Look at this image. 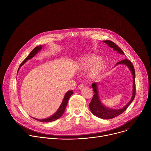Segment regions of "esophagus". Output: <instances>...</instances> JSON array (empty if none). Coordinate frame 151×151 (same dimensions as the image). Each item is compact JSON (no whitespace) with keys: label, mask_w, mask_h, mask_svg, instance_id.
<instances>
[{"label":"esophagus","mask_w":151,"mask_h":151,"mask_svg":"<svg viewBox=\"0 0 151 151\" xmlns=\"http://www.w3.org/2000/svg\"><path fill=\"white\" fill-rule=\"evenodd\" d=\"M84 87V85H83V84H80V85H79V86H78V88L79 89H82Z\"/></svg>","instance_id":"esophagus-1"}]
</instances>
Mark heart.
I'll return each instance as SVG.
<instances>
[{"instance_id": "1", "label": "heart", "mask_w": 151, "mask_h": 151, "mask_svg": "<svg viewBox=\"0 0 151 151\" xmlns=\"http://www.w3.org/2000/svg\"><path fill=\"white\" fill-rule=\"evenodd\" d=\"M106 63L96 54H88L82 57L78 63V68L81 70L89 71V76L95 78L101 73L105 69Z\"/></svg>"}]
</instances>
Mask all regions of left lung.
Masks as SVG:
<instances>
[{"mask_svg": "<svg viewBox=\"0 0 151 151\" xmlns=\"http://www.w3.org/2000/svg\"><path fill=\"white\" fill-rule=\"evenodd\" d=\"M103 42L106 43V44H107V45H109V47L112 48L114 51H116L118 53L125 55L124 52L122 51V50L116 45L115 44L114 42L111 41V40H104L103 41ZM125 64L126 65L129 69L130 70L132 75H133V94H132V97L131 99V100L129 101L127 104H126L123 108L119 109H110L108 108V107H105L100 101L99 94H98V90H97V83H92L91 86L93 88V91L94 92V94L93 97V99L89 104V107L90 109V111H91L92 114L95 115L97 117H99L101 119H112L115 117L118 116V115H121L122 113H123L128 107V106L131 104V103L133 101L136 95V82H135V70L134 66L133 65L132 63L131 62L130 60H127V59H124L122 60L118 63H116V65H118V64Z\"/></svg>", "mask_w": 151, "mask_h": 151, "instance_id": "left-lung-1", "label": "left lung"}]
</instances>
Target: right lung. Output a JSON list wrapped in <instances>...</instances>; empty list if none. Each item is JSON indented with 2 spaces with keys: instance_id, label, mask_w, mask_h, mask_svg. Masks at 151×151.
<instances>
[{
  "instance_id": "1",
  "label": "right lung",
  "mask_w": 151,
  "mask_h": 151,
  "mask_svg": "<svg viewBox=\"0 0 151 151\" xmlns=\"http://www.w3.org/2000/svg\"><path fill=\"white\" fill-rule=\"evenodd\" d=\"M42 48V45H39V46H37L32 51V52L30 53V54L25 58V60L21 63L20 66L19 67V69L20 68V67L23 65V64H24L27 60L32 58L39 51H40ZM18 69V70H19ZM73 92L72 90L71 91H68L65 96H64V99H63V100L60 105V106L59 107L58 109L57 110V111L51 116L48 118H46V119H36V118H34L35 119H36L37 121H39L40 122H52V121H55L57 120V119L60 118L61 115L63 114V113L64 112V111H65V109L66 107V106H67V104H68V100L70 98V97L73 94Z\"/></svg>"
}]
</instances>
